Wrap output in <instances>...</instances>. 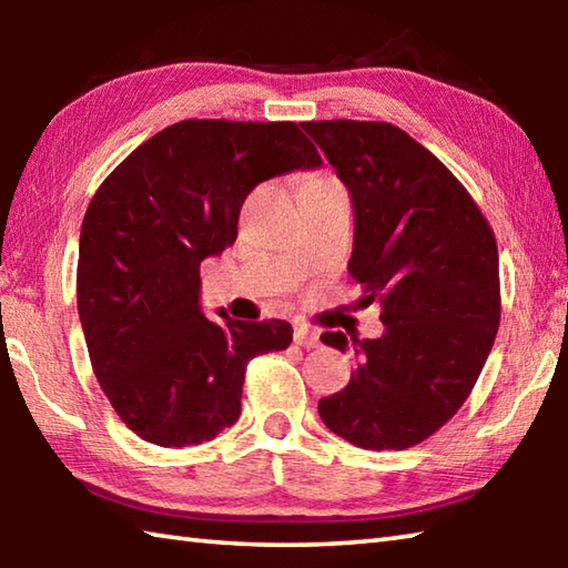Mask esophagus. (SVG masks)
Masks as SVG:
<instances>
[{
  "instance_id": "34e87169",
  "label": "esophagus",
  "mask_w": 568,
  "mask_h": 568,
  "mask_svg": "<svg viewBox=\"0 0 568 568\" xmlns=\"http://www.w3.org/2000/svg\"><path fill=\"white\" fill-rule=\"evenodd\" d=\"M293 341H295L297 345H303V348H318V345H321V335L307 328V325H295Z\"/></svg>"
}]
</instances>
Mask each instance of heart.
I'll return each mask as SVG.
<instances>
[{
    "mask_svg": "<svg viewBox=\"0 0 568 568\" xmlns=\"http://www.w3.org/2000/svg\"><path fill=\"white\" fill-rule=\"evenodd\" d=\"M328 182H335V180L328 178V175H321V178H313L311 182H307V185H328Z\"/></svg>",
    "mask_w": 568,
    "mask_h": 568,
    "instance_id": "heart-1",
    "label": "heart"
}]
</instances>
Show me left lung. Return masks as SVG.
<instances>
[{"mask_svg":"<svg viewBox=\"0 0 568 568\" xmlns=\"http://www.w3.org/2000/svg\"><path fill=\"white\" fill-rule=\"evenodd\" d=\"M351 192L348 273L381 303V338L323 333L353 351L348 386L321 398L333 434L403 450L454 418L476 386L501 321L491 225L444 162L388 122H303Z\"/></svg>","mask_w":568,"mask_h":568,"instance_id":"1","label":"left lung"}]
</instances>
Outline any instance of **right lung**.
Segmentation results:
<instances>
[{
	"label": "right lung",
	"instance_id": "add662e5",
	"mask_svg": "<svg viewBox=\"0 0 568 568\" xmlns=\"http://www.w3.org/2000/svg\"><path fill=\"white\" fill-rule=\"evenodd\" d=\"M323 160L295 122L182 120L124 158L82 220L77 311L118 416L165 448L213 440L240 416L245 365L285 351V321L205 318L200 263L237 237L250 190Z\"/></svg>",
	"mask_w": 568,
	"mask_h": 568
}]
</instances>
